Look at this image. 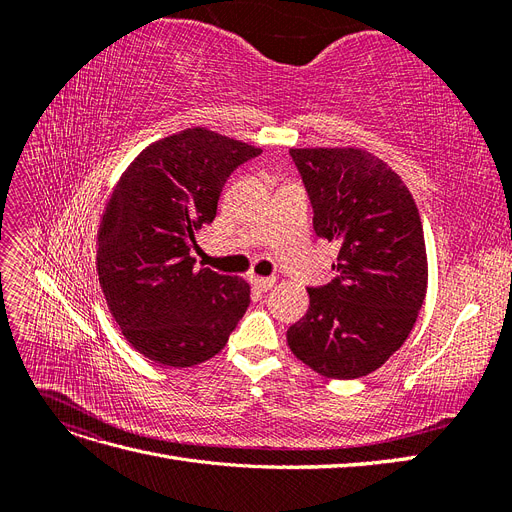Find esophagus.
I'll list each match as a JSON object with an SVG mask.
<instances>
[{"instance_id":"1","label":"esophagus","mask_w":512,"mask_h":512,"mask_svg":"<svg viewBox=\"0 0 512 512\" xmlns=\"http://www.w3.org/2000/svg\"><path fill=\"white\" fill-rule=\"evenodd\" d=\"M250 282L256 290L260 292H267L273 284H275V277H258V275H250Z\"/></svg>"}]
</instances>
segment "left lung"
<instances>
[{"instance_id": "8db88e82", "label": "left lung", "mask_w": 512, "mask_h": 512, "mask_svg": "<svg viewBox=\"0 0 512 512\" xmlns=\"http://www.w3.org/2000/svg\"><path fill=\"white\" fill-rule=\"evenodd\" d=\"M316 235L339 245L329 284L307 288L288 346L320 376L352 380L389 361L427 290L421 215L395 170L365 149H290Z\"/></svg>"}]
</instances>
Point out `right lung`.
Instances as JSON below:
<instances>
[{"label": "right lung", "mask_w": 512, "mask_h": 512, "mask_svg": "<svg viewBox=\"0 0 512 512\" xmlns=\"http://www.w3.org/2000/svg\"><path fill=\"white\" fill-rule=\"evenodd\" d=\"M260 149L205 128L149 145L108 200L98 277L128 342L147 359L192 367L218 354L250 305V286L196 267L194 232L211 224L228 177Z\"/></svg>", "instance_id": "obj_1"}]
</instances>
